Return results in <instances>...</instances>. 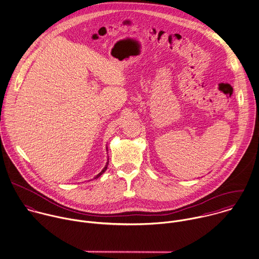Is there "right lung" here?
I'll list each match as a JSON object with an SVG mask.
<instances>
[{
    "instance_id": "add662e5",
    "label": "right lung",
    "mask_w": 259,
    "mask_h": 259,
    "mask_svg": "<svg viewBox=\"0 0 259 259\" xmlns=\"http://www.w3.org/2000/svg\"><path fill=\"white\" fill-rule=\"evenodd\" d=\"M106 150L108 151V149H107V147H106ZM108 164H109V157L107 158V162H106V165H105V167H104L103 169H102V171L99 173V174H97L95 177H94V179H96V178H98V177H100L102 174H103L104 172L107 170V167H108Z\"/></svg>"
}]
</instances>
